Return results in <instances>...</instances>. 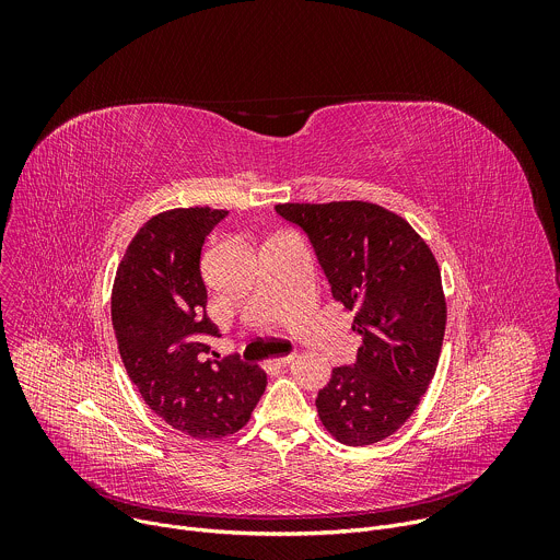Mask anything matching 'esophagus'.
<instances>
[{
    "mask_svg": "<svg viewBox=\"0 0 560 560\" xmlns=\"http://www.w3.org/2000/svg\"><path fill=\"white\" fill-rule=\"evenodd\" d=\"M294 357H296L294 352H292V354H281V357L275 359V363H277V365H288L290 361H294Z\"/></svg>",
    "mask_w": 560,
    "mask_h": 560,
    "instance_id": "esophagus-1",
    "label": "esophagus"
}]
</instances>
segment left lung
Segmentation results:
<instances>
[{
	"mask_svg": "<svg viewBox=\"0 0 560 560\" xmlns=\"http://www.w3.org/2000/svg\"><path fill=\"white\" fill-rule=\"evenodd\" d=\"M316 250L332 296L363 337L354 368H335L316 396L324 428L343 445L387 439L419 408L445 335L441 268L423 236L372 201L279 203Z\"/></svg>",
	"mask_w": 560,
	"mask_h": 560,
	"instance_id": "1",
	"label": "left lung"
}]
</instances>
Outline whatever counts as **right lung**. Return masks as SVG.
<instances>
[{
	"mask_svg": "<svg viewBox=\"0 0 560 560\" xmlns=\"http://www.w3.org/2000/svg\"><path fill=\"white\" fill-rule=\"evenodd\" d=\"M223 217L195 206L148 219L117 266L110 296L117 348L145 406L199 441L242 430L268 383L255 363L206 359L219 328L206 316L199 261L206 234Z\"/></svg>",
	"mask_w": 560,
	"mask_h": 560,
	"instance_id": "add662e5",
	"label": "right lung"
}]
</instances>
